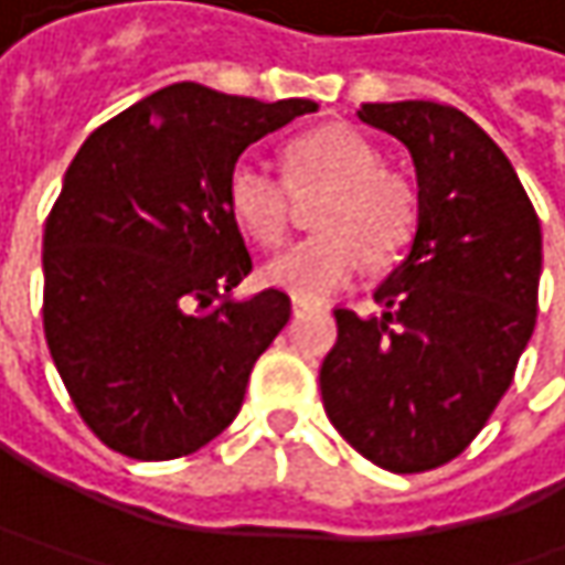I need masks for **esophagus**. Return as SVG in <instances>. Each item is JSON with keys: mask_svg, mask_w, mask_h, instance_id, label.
<instances>
[{"mask_svg": "<svg viewBox=\"0 0 565 565\" xmlns=\"http://www.w3.org/2000/svg\"><path fill=\"white\" fill-rule=\"evenodd\" d=\"M308 311H315V305H311V301H301V298H292V315L295 317L308 315Z\"/></svg>", "mask_w": 565, "mask_h": 565, "instance_id": "esophagus-1", "label": "esophagus"}]
</instances>
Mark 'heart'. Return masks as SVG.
Masks as SVG:
<instances>
[{
    "label": "heart",
    "mask_w": 565,
    "mask_h": 565,
    "mask_svg": "<svg viewBox=\"0 0 565 565\" xmlns=\"http://www.w3.org/2000/svg\"><path fill=\"white\" fill-rule=\"evenodd\" d=\"M289 188L333 185L317 210V232L273 257L264 279L301 301L339 292L364 257L386 264L399 254L418 223V194L399 172L383 169V153L349 125H320L286 147ZM226 204L235 223L260 245H279L289 232V191L257 163L228 172Z\"/></svg>",
    "instance_id": "b5f03b06"
}]
</instances>
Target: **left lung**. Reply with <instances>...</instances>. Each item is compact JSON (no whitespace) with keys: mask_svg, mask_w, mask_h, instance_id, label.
Listing matches in <instances>:
<instances>
[{"mask_svg":"<svg viewBox=\"0 0 565 565\" xmlns=\"http://www.w3.org/2000/svg\"><path fill=\"white\" fill-rule=\"evenodd\" d=\"M418 175L412 248L374 292L380 317L337 308L320 367L327 418L374 466H446L510 390L537 317L541 223L507 153L466 113L430 103H364Z\"/></svg>","mask_w":565,"mask_h":565,"instance_id":"1","label":"left lung"}]
</instances>
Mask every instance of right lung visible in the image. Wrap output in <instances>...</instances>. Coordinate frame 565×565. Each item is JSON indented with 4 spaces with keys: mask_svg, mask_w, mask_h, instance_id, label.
I'll list each match as a JSON object with an SVG mask.
<instances>
[{
    "mask_svg": "<svg viewBox=\"0 0 565 565\" xmlns=\"http://www.w3.org/2000/svg\"><path fill=\"white\" fill-rule=\"evenodd\" d=\"M315 109L182 81L81 143L43 232V333L77 415L109 449L179 459L238 415L292 305L279 289L232 298L250 254L228 172Z\"/></svg>",
    "mask_w": 565,
    "mask_h": 565,
    "instance_id": "right-lung-1",
    "label": "right lung"
}]
</instances>
